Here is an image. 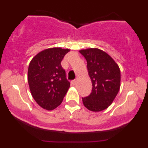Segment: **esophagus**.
I'll return each mask as SVG.
<instances>
[{
	"label": "esophagus",
	"mask_w": 148,
	"mask_h": 148,
	"mask_svg": "<svg viewBox=\"0 0 148 148\" xmlns=\"http://www.w3.org/2000/svg\"><path fill=\"white\" fill-rule=\"evenodd\" d=\"M76 80H73V81H71V84H72V86H74L76 84Z\"/></svg>",
	"instance_id": "esophagus-1"
}]
</instances>
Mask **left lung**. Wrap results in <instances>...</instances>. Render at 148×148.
Returning <instances> with one entry per match:
<instances>
[{
  "mask_svg": "<svg viewBox=\"0 0 148 148\" xmlns=\"http://www.w3.org/2000/svg\"><path fill=\"white\" fill-rule=\"evenodd\" d=\"M79 52L87 61L92 92L82 98L86 108L93 112L105 110L113 103L120 88V70L112 58L101 49L90 48Z\"/></svg>",
  "mask_w": 148,
  "mask_h": 148,
  "instance_id": "8db88e82",
  "label": "left lung"
}]
</instances>
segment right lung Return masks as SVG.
Returning <instances> with one entry per match:
<instances>
[{
    "label": "right lung",
    "instance_id": "right-lung-1",
    "mask_svg": "<svg viewBox=\"0 0 148 148\" xmlns=\"http://www.w3.org/2000/svg\"><path fill=\"white\" fill-rule=\"evenodd\" d=\"M70 49L53 47L45 49L29 64L28 81L35 101L44 109L51 111L62 103L70 83L66 79L61 61Z\"/></svg>",
    "mask_w": 148,
    "mask_h": 148
}]
</instances>
